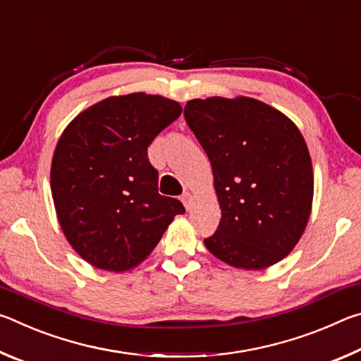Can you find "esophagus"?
<instances>
[{
  "instance_id": "34e87169",
  "label": "esophagus",
  "mask_w": 361,
  "mask_h": 361,
  "mask_svg": "<svg viewBox=\"0 0 361 361\" xmlns=\"http://www.w3.org/2000/svg\"><path fill=\"white\" fill-rule=\"evenodd\" d=\"M181 202H183V205H185V209L189 212V210H191V207H192V195L189 192H183L181 194Z\"/></svg>"
}]
</instances>
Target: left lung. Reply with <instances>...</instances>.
<instances>
[{
	"label": "left lung",
	"instance_id": "8db88e82",
	"mask_svg": "<svg viewBox=\"0 0 361 361\" xmlns=\"http://www.w3.org/2000/svg\"><path fill=\"white\" fill-rule=\"evenodd\" d=\"M185 119L210 159L221 209L207 250L247 271L282 261L301 239L314 199L312 161L295 122L250 97L189 100Z\"/></svg>",
	"mask_w": 361,
	"mask_h": 361
}]
</instances>
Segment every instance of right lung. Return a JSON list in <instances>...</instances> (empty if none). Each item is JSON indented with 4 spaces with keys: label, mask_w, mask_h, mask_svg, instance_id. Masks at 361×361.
<instances>
[{
    "label": "right lung",
    "mask_w": 361,
    "mask_h": 361,
    "mask_svg": "<svg viewBox=\"0 0 361 361\" xmlns=\"http://www.w3.org/2000/svg\"><path fill=\"white\" fill-rule=\"evenodd\" d=\"M178 102L145 92L108 97L84 109L60 135L51 189L66 240L94 267L124 272L148 258L185 213L157 192L148 146L180 118Z\"/></svg>",
    "instance_id": "1"
}]
</instances>
